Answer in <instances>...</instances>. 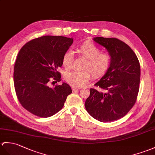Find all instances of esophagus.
Here are the masks:
<instances>
[{"label":"esophagus","mask_w":155,"mask_h":155,"mask_svg":"<svg viewBox=\"0 0 155 155\" xmlns=\"http://www.w3.org/2000/svg\"><path fill=\"white\" fill-rule=\"evenodd\" d=\"M72 89H73V92L78 91V90H79V88H74V87H73V88H72Z\"/></svg>","instance_id":"obj_1"}]
</instances>
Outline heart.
<instances>
[{"label":"heart","mask_w":155,"mask_h":155,"mask_svg":"<svg viewBox=\"0 0 155 155\" xmlns=\"http://www.w3.org/2000/svg\"><path fill=\"white\" fill-rule=\"evenodd\" d=\"M77 53L84 57L86 61L82 66L84 71H72L65 74V80L76 88L84 86L91 78V72L94 78H100L109 70L111 64V57L108 53H102L101 49L91 42H84L76 48ZM73 55L70 51L64 53L62 64L67 70L73 67Z\"/></svg>","instance_id":"heart-1"}]
</instances>
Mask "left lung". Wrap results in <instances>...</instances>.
Wrapping results in <instances>:
<instances>
[{
  "label": "left lung",
  "mask_w": 155,
  "mask_h": 155,
  "mask_svg": "<svg viewBox=\"0 0 155 155\" xmlns=\"http://www.w3.org/2000/svg\"><path fill=\"white\" fill-rule=\"evenodd\" d=\"M94 40L107 50L111 64L95 84L104 92L90 89L85 107L92 117L100 121H116L125 116L136 102L141 77L139 61L130 47L120 39L97 37Z\"/></svg>",
  "instance_id": "obj_1"
}]
</instances>
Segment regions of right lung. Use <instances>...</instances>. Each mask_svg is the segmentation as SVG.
I'll use <instances>...</instances> for the list:
<instances>
[{"label": "right lung", "mask_w": 155, "mask_h": 155, "mask_svg": "<svg viewBox=\"0 0 155 155\" xmlns=\"http://www.w3.org/2000/svg\"><path fill=\"white\" fill-rule=\"evenodd\" d=\"M73 38L45 35L26 43L18 54L14 64V84L20 104L32 114L48 117L60 111L72 93L69 84L60 82L62 58Z\"/></svg>", "instance_id": "1"}]
</instances>
